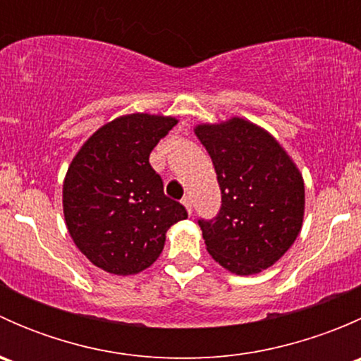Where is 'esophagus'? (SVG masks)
I'll use <instances>...</instances> for the list:
<instances>
[{
	"label": "esophagus",
	"instance_id": "34e87169",
	"mask_svg": "<svg viewBox=\"0 0 361 361\" xmlns=\"http://www.w3.org/2000/svg\"><path fill=\"white\" fill-rule=\"evenodd\" d=\"M181 202H183V206L187 207L188 213L192 214V209H194V206H192V197H190V195H185V197L181 199Z\"/></svg>",
	"mask_w": 361,
	"mask_h": 361
}]
</instances>
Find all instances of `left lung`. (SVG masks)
<instances>
[{"label": "left lung", "instance_id": "1", "mask_svg": "<svg viewBox=\"0 0 361 361\" xmlns=\"http://www.w3.org/2000/svg\"><path fill=\"white\" fill-rule=\"evenodd\" d=\"M213 160L221 206L199 218L211 257L239 276L271 267L297 239L304 218V181L278 141L243 118L195 127Z\"/></svg>", "mask_w": 361, "mask_h": 361}]
</instances>
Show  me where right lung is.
<instances>
[{"label": "right lung", "mask_w": 361, "mask_h": 361, "mask_svg": "<svg viewBox=\"0 0 361 361\" xmlns=\"http://www.w3.org/2000/svg\"><path fill=\"white\" fill-rule=\"evenodd\" d=\"M178 123L134 113L101 127L80 148L63 187L68 231L78 250L110 274H136L164 250L171 225L188 216L164 194L150 154Z\"/></svg>", "instance_id": "obj_1"}]
</instances>
